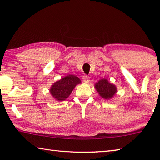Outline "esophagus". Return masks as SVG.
Listing matches in <instances>:
<instances>
[{
	"instance_id": "34e87169",
	"label": "esophagus",
	"mask_w": 160,
	"mask_h": 160,
	"mask_svg": "<svg viewBox=\"0 0 160 160\" xmlns=\"http://www.w3.org/2000/svg\"><path fill=\"white\" fill-rule=\"evenodd\" d=\"M82 80H83L84 82L88 83V82H90V77H89L88 75H83V77H82Z\"/></svg>"
}]
</instances>
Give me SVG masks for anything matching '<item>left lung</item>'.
Segmentation results:
<instances>
[{"label":"left lung","instance_id":"8db88e82","mask_svg":"<svg viewBox=\"0 0 160 160\" xmlns=\"http://www.w3.org/2000/svg\"><path fill=\"white\" fill-rule=\"evenodd\" d=\"M95 88L99 95L105 99L112 98L116 92V86L109 83L106 79L99 80L95 84Z\"/></svg>","mask_w":160,"mask_h":160}]
</instances>
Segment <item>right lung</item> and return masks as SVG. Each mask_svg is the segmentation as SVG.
<instances>
[{
    "instance_id": "add662e5",
    "label": "right lung",
    "mask_w": 160,
    "mask_h": 160,
    "mask_svg": "<svg viewBox=\"0 0 160 160\" xmlns=\"http://www.w3.org/2000/svg\"><path fill=\"white\" fill-rule=\"evenodd\" d=\"M81 82L80 80L75 75H70L57 81L51 86L50 92L58 101H63L68 97L75 87Z\"/></svg>"
}]
</instances>
